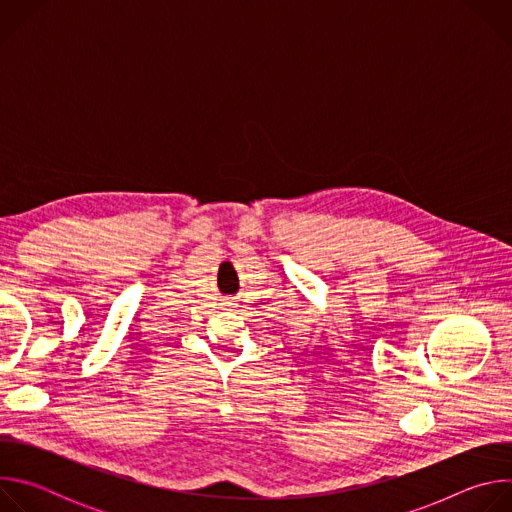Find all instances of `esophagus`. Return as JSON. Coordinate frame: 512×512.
<instances>
[{
    "label": "esophagus",
    "instance_id": "obj_1",
    "mask_svg": "<svg viewBox=\"0 0 512 512\" xmlns=\"http://www.w3.org/2000/svg\"><path fill=\"white\" fill-rule=\"evenodd\" d=\"M237 302V298H225V302H223V306H227V308H233V306H237L235 304Z\"/></svg>",
    "mask_w": 512,
    "mask_h": 512
}]
</instances>
